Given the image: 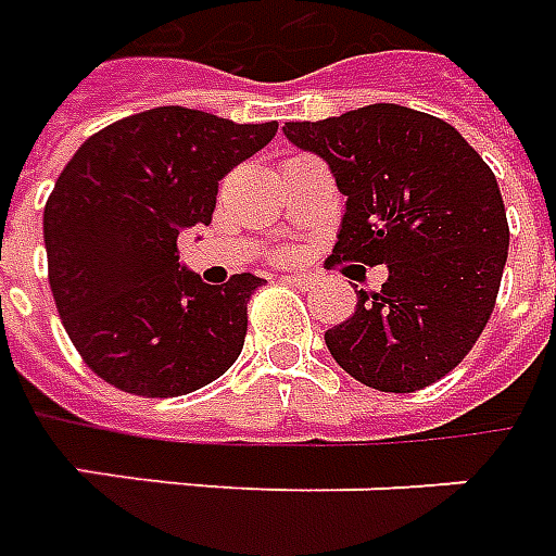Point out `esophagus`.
Instances as JSON below:
<instances>
[{
	"mask_svg": "<svg viewBox=\"0 0 556 556\" xmlns=\"http://www.w3.org/2000/svg\"><path fill=\"white\" fill-rule=\"evenodd\" d=\"M283 283H295V287H311V283H313V275H307V273L283 275Z\"/></svg>",
	"mask_w": 556,
	"mask_h": 556,
	"instance_id": "obj_1",
	"label": "esophagus"
}]
</instances>
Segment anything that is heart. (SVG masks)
<instances>
[{
    "label": "heart",
    "instance_id": "1",
    "mask_svg": "<svg viewBox=\"0 0 556 556\" xmlns=\"http://www.w3.org/2000/svg\"><path fill=\"white\" fill-rule=\"evenodd\" d=\"M278 257H281V261H283V257H287V252H278Z\"/></svg>",
    "mask_w": 556,
    "mask_h": 556
}]
</instances>
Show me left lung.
<instances>
[{"mask_svg": "<svg viewBox=\"0 0 556 556\" xmlns=\"http://www.w3.org/2000/svg\"><path fill=\"white\" fill-rule=\"evenodd\" d=\"M283 135L328 161L349 199L328 263L390 269L325 331L328 352L372 390L437 383L471 352L498 299L510 225L492 169L457 128L402 104L287 123Z\"/></svg>", "mask_w": 556, "mask_h": 556, "instance_id": "8db88e82", "label": "left lung"}]
</instances>
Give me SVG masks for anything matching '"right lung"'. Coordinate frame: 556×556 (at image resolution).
I'll use <instances>...</instances> for the list:
<instances>
[{
	"mask_svg": "<svg viewBox=\"0 0 556 556\" xmlns=\"http://www.w3.org/2000/svg\"><path fill=\"white\" fill-rule=\"evenodd\" d=\"M278 123L237 125L152 108L87 137L43 211L49 287L75 352L102 381L143 399L202 390L231 369L261 278L204 283L178 263V233L207 225L233 166Z\"/></svg>",
	"mask_w": 556,
	"mask_h": 556,
	"instance_id": "add662e5",
	"label": "right lung"
}]
</instances>
